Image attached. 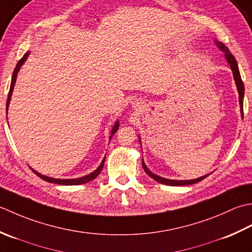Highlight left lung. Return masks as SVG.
<instances>
[{
	"label": "left lung",
	"instance_id": "8db88e82",
	"mask_svg": "<svg viewBox=\"0 0 252 252\" xmlns=\"http://www.w3.org/2000/svg\"><path fill=\"white\" fill-rule=\"evenodd\" d=\"M215 44H217V47L224 52L225 54V59L228 62V64L230 66V69L233 71V75H234V79H235V84L237 86V90H238V94H239V104H240V112H241V117L244 115V94H245V87H244V83L243 80H241V77H240V73H239V69H238V65H237V62H236V59L234 58V55L229 52V50L227 49V47H225V44L220 42V41H215ZM139 141H140V138H139ZM142 167L145 169V172L148 174L149 176L151 178L155 179L158 183L160 184H164V185H168V186H185V185H191V184H196L198 182H201L202 179H204L205 177H208L210 174L208 175H204L201 176L199 178L196 179H189V181H174V179H167V178H164L161 176H158L156 174H153L152 172L149 171V168L146 166L145 162H143V158H142Z\"/></svg>",
	"mask_w": 252,
	"mask_h": 252
}]
</instances>
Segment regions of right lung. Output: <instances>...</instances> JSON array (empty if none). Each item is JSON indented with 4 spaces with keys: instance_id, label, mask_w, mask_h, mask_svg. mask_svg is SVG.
I'll use <instances>...</instances> for the list:
<instances>
[{
    "instance_id": "obj_1",
    "label": "right lung",
    "mask_w": 252,
    "mask_h": 252,
    "mask_svg": "<svg viewBox=\"0 0 252 252\" xmlns=\"http://www.w3.org/2000/svg\"><path fill=\"white\" fill-rule=\"evenodd\" d=\"M29 55V52L25 53V55L23 56L22 59L19 60V62L16 65V67H15L14 69V73H13V76H12V81H11V88H9V92H8V96H7V102H6V114H7V110H8V105H9V102H11V97H12V94H13V89H14V86H15V83H16V78H17V74L18 71L20 69V67H22L23 64L26 62V60H27ZM120 127V123L119 121H117L115 123V125L113 126L112 128V131H111V136H110V139L113 137V135L117 131V129H119ZM104 162H105V158H103V161L101 162L100 166L97 167L94 172H92L91 174H89V175H86V176H83V177H79V178H73V179H59V178H52V177H48L45 175H42V174L38 173L37 171H34V169H32V172L35 174V175L39 176L40 178H42L43 181L48 182V183H53V184H59V185H80V184H86L88 183L90 181H92V179H94L99 174L101 173L102 168H103V165H104Z\"/></svg>"
}]
</instances>
